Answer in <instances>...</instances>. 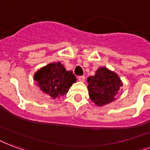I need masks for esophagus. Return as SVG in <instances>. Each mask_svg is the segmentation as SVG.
I'll list each match as a JSON object with an SVG mask.
<instances>
[{"instance_id": "esophagus-1", "label": "esophagus", "mask_w": 150, "mask_h": 150, "mask_svg": "<svg viewBox=\"0 0 150 150\" xmlns=\"http://www.w3.org/2000/svg\"><path fill=\"white\" fill-rule=\"evenodd\" d=\"M84 80H85V76H78V81H79L84 82Z\"/></svg>"}]
</instances>
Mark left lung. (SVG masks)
<instances>
[{
    "mask_svg": "<svg viewBox=\"0 0 150 150\" xmlns=\"http://www.w3.org/2000/svg\"><path fill=\"white\" fill-rule=\"evenodd\" d=\"M88 95L98 107L111 103L122 86L121 80L115 73L106 67H100L94 76L88 77Z\"/></svg>",
    "mask_w": 150,
    "mask_h": 150,
    "instance_id": "obj_1",
    "label": "left lung"
}]
</instances>
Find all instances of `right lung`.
<instances>
[{"label":"right lung","instance_id":"add662e5","mask_svg":"<svg viewBox=\"0 0 150 150\" xmlns=\"http://www.w3.org/2000/svg\"><path fill=\"white\" fill-rule=\"evenodd\" d=\"M40 89L50 99L66 95L72 84L76 81L72 71H66L61 62L50 63L37 71L34 75Z\"/></svg>","mask_w":150,"mask_h":150}]
</instances>
